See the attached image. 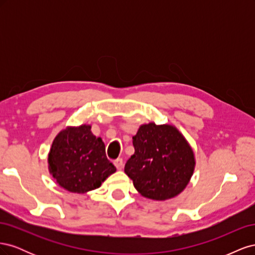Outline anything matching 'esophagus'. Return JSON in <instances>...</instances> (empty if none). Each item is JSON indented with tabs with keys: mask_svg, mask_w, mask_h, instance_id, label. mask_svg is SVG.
Listing matches in <instances>:
<instances>
[{
	"mask_svg": "<svg viewBox=\"0 0 255 255\" xmlns=\"http://www.w3.org/2000/svg\"><path fill=\"white\" fill-rule=\"evenodd\" d=\"M114 164H115L116 168L118 169V170H121V169L123 168V159L122 158H117L114 161Z\"/></svg>",
	"mask_w": 255,
	"mask_h": 255,
	"instance_id": "obj_1",
	"label": "esophagus"
}]
</instances>
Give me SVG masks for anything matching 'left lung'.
I'll use <instances>...</instances> for the list:
<instances>
[{"label": "left lung", "mask_w": 255, "mask_h": 255, "mask_svg": "<svg viewBox=\"0 0 255 255\" xmlns=\"http://www.w3.org/2000/svg\"><path fill=\"white\" fill-rule=\"evenodd\" d=\"M135 153L125 172L134 187L148 199L165 201L185 189L195 170V154L175 127L142 125L133 137Z\"/></svg>", "instance_id": "8db88e82"}]
</instances>
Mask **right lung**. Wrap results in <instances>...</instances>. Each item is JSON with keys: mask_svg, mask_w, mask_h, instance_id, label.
<instances>
[{"mask_svg": "<svg viewBox=\"0 0 255 255\" xmlns=\"http://www.w3.org/2000/svg\"><path fill=\"white\" fill-rule=\"evenodd\" d=\"M49 171L64 189L85 194L101 186L116 167L107 159L105 144L91 126L67 127L54 138L48 156Z\"/></svg>", "mask_w": 255, "mask_h": 255, "instance_id": "1", "label": "right lung"}]
</instances>
